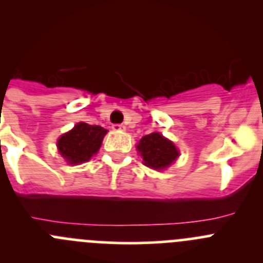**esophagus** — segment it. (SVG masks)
Instances as JSON below:
<instances>
[{
	"label": "esophagus",
	"instance_id": "obj_1",
	"mask_svg": "<svg viewBox=\"0 0 263 263\" xmlns=\"http://www.w3.org/2000/svg\"><path fill=\"white\" fill-rule=\"evenodd\" d=\"M112 129H115V131H124V129H126V126H124V124H114V126H112Z\"/></svg>",
	"mask_w": 263,
	"mask_h": 263
}]
</instances>
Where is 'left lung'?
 Here are the masks:
<instances>
[{
    "mask_svg": "<svg viewBox=\"0 0 263 263\" xmlns=\"http://www.w3.org/2000/svg\"><path fill=\"white\" fill-rule=\"evenodd\" d=\"M137 149L141 153L144 163L154 170L167 167L179 156L176 146L158 132L144 136L140 140Z\"/></svg>",
    "mask_w": 263,
    "mask_h": 263,
    "instance_id": "8db88e82",
    "label": "left lung"
}]
</instances>
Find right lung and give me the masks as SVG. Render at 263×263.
Wrapping results in <instances>:
<instances>
[{"label": "right lung", "mask_w": 263, "mask_h": 263, "mask_svg": "<svg viewBox=\"0 0 263 263\" xmlns=\"http://www.w3.org/2000/svg\"><path fill=\"white\" fill-rule=\"evenodd\" d=\"M107 129L101 126H90L88 123L76 124L71 131L62 135L58 140V149L70 165H78L89 161L101 146L102 139Z\"/></svg>", "instance_id": "right-lung-1"}]
</instances>
